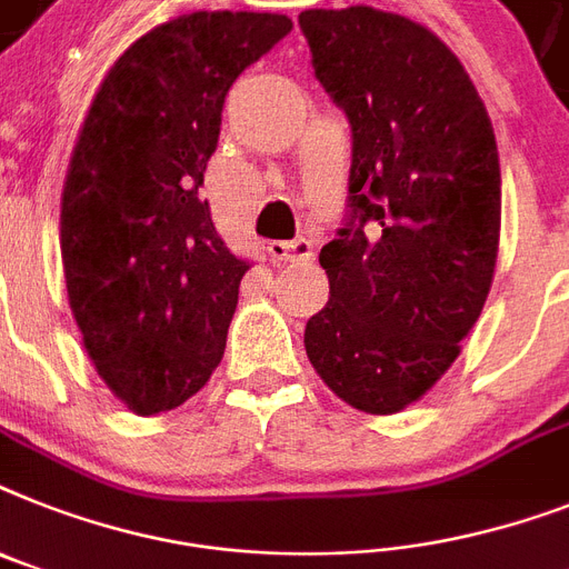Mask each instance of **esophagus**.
Segmentation results:
<instances>
[{"instance_id": "obj_1", "label": "esophagus", "mask_w": 569, "mask_h": 569, "mask_svg": "<svg viewBox=\"0 0 569 569\" xmlns=\"http://www.w3.org/2000/svg\"><path fill=\"white\" fill-rule=\"evenodd\" d=\"M269 257L274 262H303L312 257V242L303 237L292 239V242H269Z\"/></svg>"}]
</instances>
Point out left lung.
<instances>
[{
	"label": "left lung",
	"instance_id": "obj_1",
	"mask_svg": "<svg viewBox=\"0 0 569 569\" xmlns=\"http://www.w3.org/2000/svg\"><path fill=\"white\" fill-rule=\"evenodd\" d=\"M298 22L353 137L348 219L318 253L330 300L303 345L332 395L395 415L456 362L491 292L497 140L459 58L420 22L368 4Z\"/></svg>",
	"mask_w": 569,
	"mask_h": 569
}]
</instances>
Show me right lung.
<instances>
[{"instance_id":"right-lung-1","label":"right lung","mask_w":569,"mask_h":569,"mask_svg":"<svg viewBox=\"0 0 569 569\" xmlns=\"http://www.w3.org/2000/svg\"><path fill=\"white\" fill-rule=\"evenodd\" d=\"M289 31L283 13H183L128 46L87 110L60 260L87 353L131 412H169L221 362L251 266L221 242L198 187L224 96Z\"/></svg>"}]
</instances>
